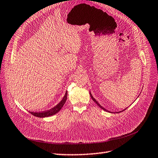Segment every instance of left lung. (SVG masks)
<instances>
[{
  "label": "left lung",
  "mask_w": 158,
  "mask_h": 158,
  "mask_svg": "<svg viewBox=\"0 0 158 158\" xmlns=\"http://www.w3.org/2000/svg\"><path fill=\"white\" fill-rule=\"evenodd\" d=\"M90 95H91V98H92V99H93V100H94V102H95V103H96V104H97V105H98V106H99V107H101V108H102V110H105V111H107V110H106V109H105L104 107H103L102 106H101V105H100V104H99V103H98V102H97V101H96V100H95V99L94 98V97H93V96H92V95L91 94V93H90ZM119 112H121V111H119Z\"/></svg>",
  "instance_id": "obj_1"
}]
</instances>
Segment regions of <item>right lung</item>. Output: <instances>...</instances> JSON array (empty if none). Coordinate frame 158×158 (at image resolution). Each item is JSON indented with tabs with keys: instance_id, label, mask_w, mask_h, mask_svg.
<instances>
[{
	"instance_id": "obj_1",
	"label": "right lung",
	"mask_w": 158,
	"mask_h": 158,
	"mask_svg": "<svg viewBox=\"0 0 158 158\" xmlns=\"http://www.w3.org/2000/svg\"><path fill=\"white\" fill-rule=\"evenodd\" d=\"M67 98V91H66L65 95H64V98L63 99L60 101V102L56 105L55 107L51 109V110L45 111H41V112H30L32 115H33L34 116L38 117V118H45V117H48V116H51L52 115H55L56 113L59 112L63 106H64V103L66 102V100Z\"/></svg>"
}]
</instances>
